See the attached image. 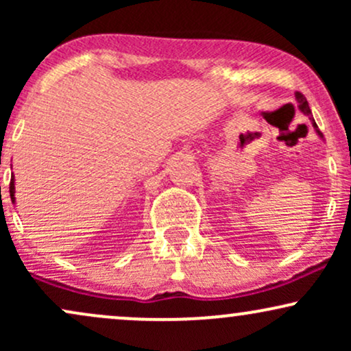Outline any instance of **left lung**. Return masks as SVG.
<instances>
[{"label":"left lung","mask_w":351,"mask_h":351,"mask_svg":"<svg viewBox=\"0 0 351 351\" xmlns=\"http://www.w3.org/2000/svg\"><path fill=\"white\" fill-rule=\"evenodd\" d=\"M295 99H297V102H299V108L302 112H304L305 115H312V110H310V107H308V102H307V99H305V95L302 94V92H297L295 94ZM313 127H315V130H317V134L322 136V138H324V135H322V132L318 130V127H317V123L313 122Z\"/></svg>","instance_id":"left-lung-1"}]
</instances>
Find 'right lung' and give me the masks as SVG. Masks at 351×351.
Masks as SVG:
<instances>
[{
    "instance_id": "1",
    "label": "right lung",
    "mask_w": 351,
    "mask_h": 351,
    "mask_svg": "<svg viewBox=\"0 0 351 351\" xmlns=\"http://www.w3.org/2000/svg\"><path fill=\"white\" fill-rule=\"evenodd\" d=\"M10 196H11V201L14 203V178H11V183H10Z\"/></svg>"
}]
</instances>
